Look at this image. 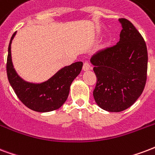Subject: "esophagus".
Masks as SVG:
<instances>
[{
    "mask_svg": "<svg viewBox=\"0 0 155 155\" xmlns=\"http://www.w3.org/2000/svg\"><path fill=\"white\" fill-rule=\"evenodd\" d=\"M82 68H83V70L87 71V70H89L91 68V65L88 62H85L83 64V66H82Z\"/></svg>",
    "mask_w": 155,
    "mask_h": 155,
    "instance_id": "esophagus-1",
    "label": "esophagus"
}]
</instances>
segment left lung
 <instances>
[{
	"label": "left lung",
	"mask_w": 155,
	"mask_h": 155,
	"mask_svg": "<svg viewBox=\"0 0 155 155\" xmlns=\"http://www.w3.org/2000/svg\"><path fill=\"white\" fill-rule=\"evenodd\" d=\"M120 40L94 54L91 62L96 76L93 95L109 112L131 106L143 92L147 79L148 53L144 38L127 18H119Z\"/></svg>",
	"instance_id": "left-lung-1"
}]
</instances>
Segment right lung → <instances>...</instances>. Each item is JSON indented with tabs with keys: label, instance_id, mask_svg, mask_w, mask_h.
Returning a JSON list of instances; mask_svg holds the SVG:
<instances>
[{
	"label": "right lung",
	"instance_id": "right-lung-1",
	"mask_svg": "<svg viewBox=\"0 0 155 155\" xmlns=\"http://www.w3.org/2000/svg\"><path fill=\"white\" fill-rule=\"evenodd\" d=\"M16 32L11 37L6 63L8 80L23 104L37 112H50L62 106L68 96L70 85L82 68V62L73 63L60 69L48 81L35 84L24 81L13 68L10 45Z\"/></svg>",
	"mask_w": 155,
	"mask_h": 155
}]
</instances>
